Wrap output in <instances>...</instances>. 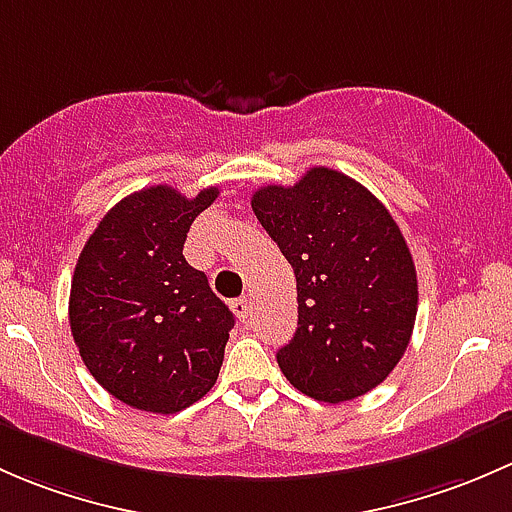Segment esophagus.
Returning <instances> with one entry per match:
<instances>
[{
	"instance_id": "esophagus-1",
	"label": "esophagus",
	"mask_w": 512,
	"mask_h": 512,
	"mask_svg": "<svg viewBox=\"0 0 512 512\" xmlns=\"http://www.w3.org/2000/svg\"><path fill=\"white\" fill-rule=\"evenodd\" d=\"M231 310H234L236 313V318L239 320H246L251 315V303H249V298H236L234 303H231Z\"/></svg>"
}]
</instances>
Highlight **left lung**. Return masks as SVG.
<instances>
[{
    "mask_svg": "<svg viewBox=\"0 0 512 512\" xmlns=\"http://www.w3.org/2000/svg\"><path fill=\"white\" fill-rule=\"evenodd\" d=\"M295 273L298 330L276 360L318 402L362 397L412 340L419 288L409 246L382 202L342 172L310 167L293 187L251 197Z\"/></svg>",
    "mask_w": 512,
    "mask_h": 512,
    "instance_id": "left-lung-1",
    "label": "left lung"
}]
</instances>
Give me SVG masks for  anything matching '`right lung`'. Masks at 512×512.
I'll use <instances>...</instances> for the list:
<instances>
[{"mask_svg": "<svg viewBox=\"0 0 512 512\" xmlns=\"http://www.w3.org/2000/svg\"><path fill=\"white\" fill-rule=\"evenodd\" d=\"M219 187L187 199L167 184L120 199L78 256L68 323L105 392L142 412L175 414L217 382L234 315L182 249Z\"/></svg>", "mask_w": 512, "mask_h": 512, "instance_id": "obj_1", "label": "right lung"}]
</instances>
